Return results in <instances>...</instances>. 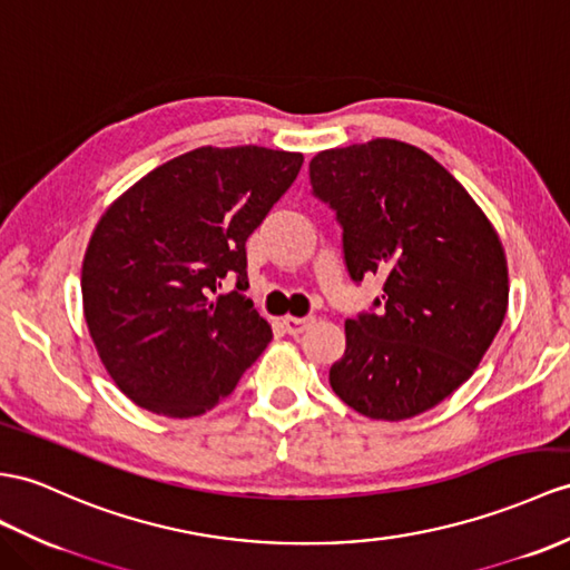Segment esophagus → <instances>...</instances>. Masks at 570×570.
Segmentation results:
<instances>
[{
  "label": "esophagus",
  "mask_w": 570,
  "mask_h": 570,
  "mask_svg": "<svg viewBox=\"0 0 570 570\" xmlns=\"http://www.w3.org/2000/svg\"><path fill=\"white\" fill-rule=\"evenodd\" d=\"M314 326V316H285L283 318V328L289 333V336H299V333Z\"/></svg>",
  "instance_id": "34e87169"
}]
</instances>
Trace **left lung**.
Masks as SVG:
<instances>
[{
    "mask_svg": "<svg viewBox=\"0 0 570 570\" xmlns=\"http://www.w3.org/2000/svg\"><path fill=\"white\" fill-rule=\"evenodd\" d=\"M309 178L336 210L353 281L384 277L380 314L345 322L328 382L367 419H413L460 390L501 328L503 244L460 180L413 145L377 137L324 149Z\"/></svg>",
    "mask_w": 570,
    "mask_h": 570,
    "instance_id": "1",
    "label": "left lung"
}]
</instances>
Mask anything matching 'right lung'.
Returning a JSON list of instances; mask_svg holds the SVG:
<instances>
[{
    "label": "right lung",
    "mask_w": 570,
    "mask_h": 570,
    "mask_svg": "<svg viewBox=\"0 0 570 570\" xmlns=\"http://www.w3.org/2000/svg\"><path fill=\"white\" fill-rule=\"evenodd\" d=\"M302 161L299 151L256 145L198 147L104 213L81 266V299L104 367L137 406L200 415L266 351L271 324L244 295L246 239ZM227 276L238 287L218 296Z\"/></svg>",
    "instance_id": "add662e5"
}]
</instances>
